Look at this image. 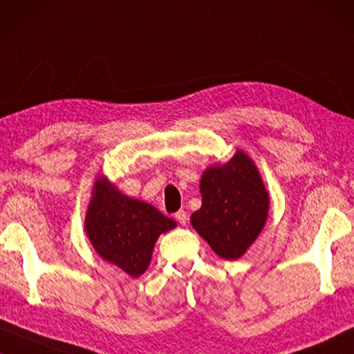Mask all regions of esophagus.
<instances>
[{
	"label": "esophagus",
	"instance_id": "34e87169",
	"mask_svg": "<svg viewBox=\"0 0 354 354\" xmlns=\"http://www.w3.org/2000/svg\"><path fill=\"white\" fill-rule=\"evenodd\" d=\"M175 218H176V221L179 223V225H186V223H187V220H189V218H187V213L186 212H184V210H179L178 213H176V215H175Z\"/></svg>",
	"mask_w": 354,
	"mask_h": 354
}]
</instances>
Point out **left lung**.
<instances>
[{
  "mask_svg": "<svg viewBox=\"0 0 354 354\" xmlns=\"http://www.w3.org/2000/svg\"><path fill=\"white\" fill-rule=\"evenodd\" d=\"M202 207L192 227L225 260H237L257 241L270 212V194L250 157L237 151L223 165H212L201 179Z\"/></svg>",
  "mask_w": 354,
  "mask_h": 354,
  "instance_id": "left-lung-1",
  "label": "left lung"
}]
</instances>
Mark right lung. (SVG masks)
<instances>
[{
  "label": "right lung",
  "mask_w": 354,
  "mask_h": 354,
  "mask_svg": "<svg viewBox=\"0 0 354 354\" xmlns=\"http://www.w3.org/2000/svg\"><path fill=\"white\" fill-rule=\"evenodd\" d=\"M176 227V221L156 207L122 194L106 176L94 183L84 218V231L99 257L131 277L147 270L160 234Z\"/></svg>",
  "instance_id": "1"
}]
</instances>
